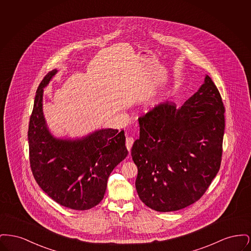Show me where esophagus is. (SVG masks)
I'll use <instances>...</instances> for the list:
<instances>
[{"label":"esophagus","mask_w":251,"mask_h":251,"mask_svg":"<svg viewBox=\"0 0 251 251\" xmlns=\"http://www.w3.org/2000/svg\"><path fill=\"white\" fill-rule=\"evenodd\" d=\"M132 144H133V139H132V137H126V147H127V150L129 151V152L131 151Z\"/></svg>","instance_id":"1"}]
</instances>
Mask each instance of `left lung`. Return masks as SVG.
Wrapping results in <instances>:
<instances>
[{
	"label": "left lung",
	"instance_id": "left-lung-1",
	"mask_svg": "<svg viewBox=\"0 0 251 251\" xmlns=\"http://www.w3.org/2000/svg\"><path fill=\"white\" fill-rule=\"evenodd\" d=\"M225 108L206 75L181 107L168 101L139 118V138L131 148L138 168L135 188L157 212H173L198 201L221 164Z\"/></svg>",
	"mask_w": 251,
	"mask_h": 251
}]
</instances>
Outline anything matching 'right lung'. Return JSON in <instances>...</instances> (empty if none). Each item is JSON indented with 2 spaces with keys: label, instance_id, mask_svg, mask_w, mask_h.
<instances>
[{
  "label": "right lung",
  "instance_id": "right-lung-1",
  "mask_svg": "<svg viewBox=\"0 0 251 251\" xmlns=\"http://www.w3.org/2000/svg\"><path fill=\"white\" fill-rule=\"evenodd\" d=\"M57 70L49 72L36 90L28 130L30 166L40 188L55 202L84 211L101 201L113 169L128 155L124 131L101 129L82 138H56L43 115L44 87Z\"/></svg>",
  "mask_w": 251,
  "mask_h": 251
}]
</instances>
